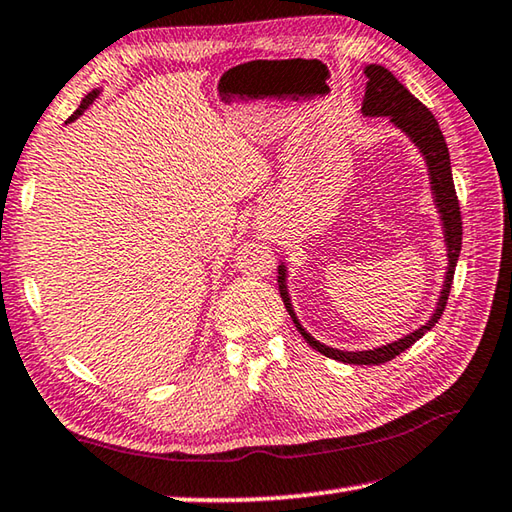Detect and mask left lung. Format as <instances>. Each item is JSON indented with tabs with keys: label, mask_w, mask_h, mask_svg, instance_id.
I'll use <instances>...</instances> for the list:
<instances>
[{
	"label": "left lung",
	"mask_w": 512,
	"mask_h": 512,
	"mask_svg": "<svg viewBox=\"0 0 512 512\" xmlns=\"http://www.w3.org/2000/svg\"><path fill=\"white\" fill-rule=\"evenodd\" d=\"M363 74L368 76L366 83V94H363V106L361 112L366 117H391L393 126L400 128V131L409 137V140L418 146L422 153L424 162H427L429 171V183H431V194L433 203L438 207L440 223H443L445 232V248H447V271H445V282L443 289H440V296L436 302V309L429 316V320L418 329H413L411 334L402 336L393 343L379 345V348L372 350H336L329 348V345L316 341L305 327L300 325V320L293 311L289 289H287V266L280 262L277 266V287H280V296L284 300V307H287L289 316L296 323L298 332L302 334L311 348L325 354L329 359L343 361V363H354V366H377V363H386L395 359L397 354L411 348L415 341H420L429 329L438 323L440 316L447 307L449 289H452L454 271L458 255H461V244H463V221H461V207H458L456 189H454V178H452V162H449V151L443 133H440V126L436 117L431 115L427 106L413 97V94L404 88V85L395 79V76L388 72L386 67L381 65H366Z\"/></svg>",
	"instance_id": "8db88e82"
}]
</instances>
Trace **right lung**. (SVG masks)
<instances>
[{
	"instance_id": "right-lung-1",
	"label": "right lung",
	"mask_w": 512,
	"mask_h": 512,
	"mask_svg": "<svg viewBox=\"0 0 512 512\" xmlns=\"http://www.w3.org/2000/svg\"><path fill=\"white\" fill-rule=\"evenodd\" d=\"M99 94H101V90H92V92H90V94H85V99H83V101H81V106H79V110H76V112H74V115H72V117H69V121H74V119H79V117H81V115H83V112H85V110H88V108H90V103H92V101H94V99H97V97H99Z\"/></svg>"
}]
</instances>
